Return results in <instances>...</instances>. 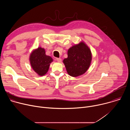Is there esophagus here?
Returning a JSON list of instances; mask_svg holds the SVG:
<instances>
[{"instance_id":"1","label":"esophagus","mask_w":130,"mask_h":130,"mask_svg":"<svg viewBox=\"0 0 130 130\" xmlns=\"http://www.w3.org/2000/svg\"><path fill=\"white\" fill-rule=\"evenodd\" d=\"M55 61H57L58 62H61L62 59L61 58H56L55 59Z\"/></svg>"}]
</instances>
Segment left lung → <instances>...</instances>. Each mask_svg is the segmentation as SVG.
<instances>
[{
  "instance_id": "1",
  "label": "left lung",
  "mask_w": 130,
  "mask_h": 130,
  "mask_svg": "<svg viewBox=\"0 0 130 130\" xmlns=\"http://www.w3.org/2000/svg\"><path fill=\"white\" fill-rule=\"evenodd\" d=\"M68 57L64 59L68 75L73 77L82 75L89 68L92 59L91 51L88 46L81 42L70 47L67 51Z\"/></svg>"
}]
</instances>
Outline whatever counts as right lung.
<instances>
[{
  "label": "right lung",
  "mask_w": 130,
  "mask_h": 130,
  "mask_svg": "<svg viewBox=\"0 0 130 130\" xmlns=\"http://www.w3.org/2000/svg\"><path fill=\"white\" fill-rule=\"evenodd\" d=\"M29 60L32 68L40 76L46 75L49 70L50 64L53 62L52 58L47 55L45 50L41 47L32 51Z\"/></svg>",
  "instance_id": "1"
}]
</instances>
